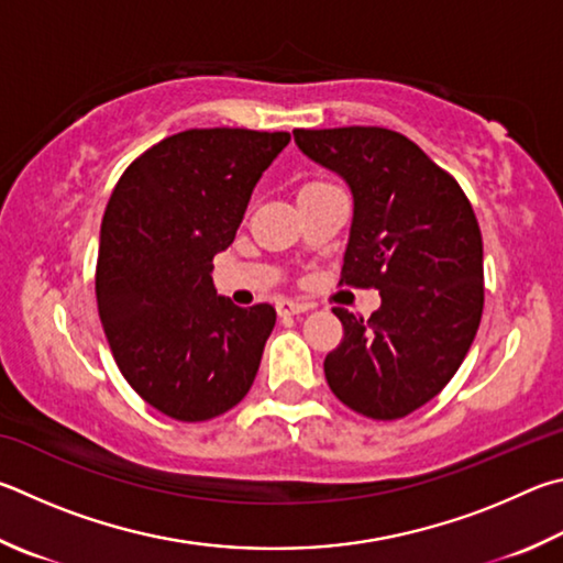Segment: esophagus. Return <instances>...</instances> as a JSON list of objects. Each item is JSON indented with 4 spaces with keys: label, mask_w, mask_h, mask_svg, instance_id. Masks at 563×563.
I'll use <instances>...</instances> for the list:
<instances>
[{
    "label": "esophagus",
    "mask_w": 563,
    "mask_h": 563,
    "mask_svg": "<svg viewBox=\"0 0 563 563\" xmlns=\"http://www.w3.org/2000/svg\"><path fill=\"white\" fill-rule=\"evenodd\" d=\"M309 309H311L309 303L297 301V299H279V301H276V311H279V317H294V313H303Z\"/></svg>",
    "instance_id": "34e87169"
}]
</instances>
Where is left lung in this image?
Wrapping results in <instances>:
<instances>
[{
    "label": "left lung",
    "mask_w": 563,
    "mask_h": 563,
    "mask_svg": "<svg viewBox=\"0 0 563 563\" xmlns=\"http://www.w3.org/2000/svg\"><path fill=\"white\" fill-rule=\"evenodd\" d=\"M294 141L353 192L339 284L380 291L371 319L333 309L343 339L323 361L329 388L366 418H406L448 386L475 341L485 307L475 210L455 177L388 128H297Z\"/></svg>",
    "instance_id": "left-lung-1"
}]
</instances>
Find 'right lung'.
Segmentation results:
<instances>
[{
    "label": "right lung",
    "mask_w": 563,
    "mask_h": 563,
    "mask_svg": "<svg viewBox=\"0 0 563 563\" xmlns=\"http://www.w3.org/2000/svg\"><path fill=\"white\" fill-rule=\"evenodd\" d=\"M289 133L190 128L125 167L96 264L98 313L123 378L167 418L202 422L250 393L276 323L272 303L217 297L212 256L234 242Z\"/></svg>",
    "instance_id": "1"
}]
</instances>
